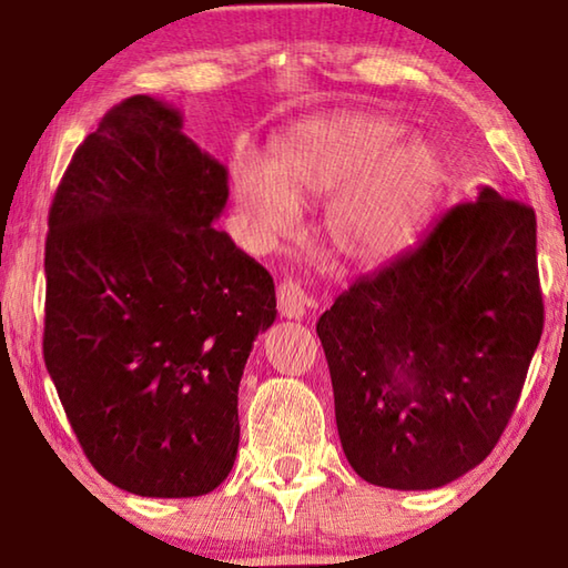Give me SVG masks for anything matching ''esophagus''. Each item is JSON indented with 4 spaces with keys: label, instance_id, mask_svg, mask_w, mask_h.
<instances>
[{
    "label": "esophagus",
    "instance_id": "obj_1",
    "mask_svg": "<svg viewBox=\"0 0 568 568\" xmlns=\"http://www.w3.org/2000/svg\"><path fill=\"white\" fill-rule=\"evenodd\" d=\"M305 305H307V295L301 287V283L283 281L277 285V311H281L283 318L301 321L305 315Z\"/></svg>",
    "mask_w": 568,
    "mask_h": 568
}]
</instances>
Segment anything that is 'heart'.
Instances as JSON below:
<instances>
[{
	"label": "heart",
	"instance_id": "heart-1",
	"mask_svg": "<svg viewBox=\"0 0 568 568\" xmlns=\"http://www.w3.org/2000/svg\"><path fill=\"white\" fill-rule=\"evenodd\" d=\"M378 112H335L297 124L271 148L267 165L233 162L240 215L257 237L293 233L297 205H325L323 230L343 263L373 265L408 243L436 203L444 158L426 138Z\"/></svg>",
	"mask_w": 568,
	"mask_h": 568
}]
</instances>
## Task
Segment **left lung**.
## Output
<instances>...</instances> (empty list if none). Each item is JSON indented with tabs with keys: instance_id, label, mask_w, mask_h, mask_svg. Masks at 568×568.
I'll return each mask as SVG.
<instances>
[{
	"instance_id": "left-lung-1",
	"label": "left lung",
	"mask_w": 568,
	"mask_h": 568,
	"mask_svg": "<svg viewBox=\"0 0 568 568\" xmlns=\"http://www.w3.org/2000/svg\"><path fill=\"white\" fill-rule=\"evenodd\" d=\"M343 454L428 491L491 454L544 331L534 210L480 185L321 315Z\"/></svg>"
}]
</instances>
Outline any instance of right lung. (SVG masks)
Segmentation results:
<instances>
[{
	"mask_svg": "<svg viewBox=\"0 0 568 568\" xmlns=\"http://www.w3.org/2000/svg\"><path fill=\"white\" fill-rule=\"evenodd\" d=\"M227 195V168L148 94L104 114L54 192L44 363L122 491L203 496L233 470L240 378L277 311L271 273L213 227Z\"/></svg>",
	"mask_w": 568,
	"mask_h": 568,
	"instance_id": "add662e5",
	"label": "right lung"
}]
</instances>
